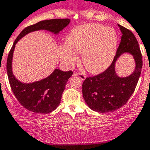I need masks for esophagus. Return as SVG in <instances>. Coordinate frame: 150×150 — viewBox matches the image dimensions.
Wrapping results in <instances>:
<instances>
[{
  "mask_svg": "<svg viewBox=\"0 0 150 150\" xmlns=\"http://www.w3.org/2000/svg\"><path fill=\"white\" fill-rule=\"evenodd\" d=\"M74 76H78V77L80 78V79H82V80H85V78H86V76H85V74H81V73H74Z\"/></svg>",
  "mask_w": 150,
  "mask_h": 150,
  "instance_id": "1",
  "label": "esophagus"
}]
</instances>
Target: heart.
Listing matches in <instances>:
<instances>
[{"mask_svg": "<svg viewBox=\"0 0 150 150\" xmlns=\"http://www.w3.org/2000/svg\"><path fill=\"white\" fill-rule=\"evenodd\" d=\"M119 37L112 27L99 23H87L72 28L65 37V44L58 48L65 65L72 66L82 54L83 65L89 72L99 74L112 63L116 52Z\"/></svg>", "mask_w": 150, "mask_h": 150, "instance_id": "obj_1", "label": "heart"}]
</instances>
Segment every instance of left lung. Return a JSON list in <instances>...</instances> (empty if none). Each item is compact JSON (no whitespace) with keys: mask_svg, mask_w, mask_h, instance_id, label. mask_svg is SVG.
<instances>
[{"mask_svg":"<svg viewBox=\"0 0 150 150\" xmlns=\"http://www.w3.org/2000/svg\"><path fill=\"white\" fill-rule=\"evenodd\" d=\"M118 25L122 35L112 62L104 72L86 78L82 84L85 102L91 110L102 113L116 110L127 102L135 91L143 65L142 53L135 35L127 28L119 24ZM125 52L133 55L136 68L129 76L120 78L115 72V62Z\"/></svg>","mask_w":150,"mask_h":150,"instance_id":"8db88e82","label":"left lung"}]
</instances>
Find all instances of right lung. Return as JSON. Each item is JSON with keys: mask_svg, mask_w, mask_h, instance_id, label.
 <instances>
[{"mask_svg": "<svg viewBox=\"0 0 150 150\" xmlns=\"http://www.w3.org/2000/svg\"><path fill=\"white\" fill-rule=\"evenodd\" d=\"M70 21L68 18L46 20L26 27L16 38L8 53L6 71L9 85L18 102L28 110L40 114L48 113L54 110L60 103L62 94L73 72L55 69L45 79L32 83H23L15 78L12 73V57L15 45L27 34L38 30H46L57 35L70 23Z\"/></svg>", "mask_w": 150, "mask_h": 150, "instance_id": "add662e5", "label": "right lung"}]
</instances>
